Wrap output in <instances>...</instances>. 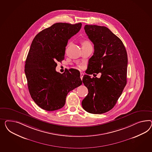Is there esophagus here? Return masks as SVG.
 <instances>
[{
  "mask_svg": "<svg viewBox=\"0 0 152 152\" xmlns=\"http://www.w3.org/2000/svg\"><path fill=\"white\" fill-rule=\"evenodd\" d=\"M83 75H84V74H83V73H82V72H81V73H80V78H81V80H82V78H83Z\"/></svg>",
  "mask_w": 152,
  "mask_h": 152,
  "instance_id": "34e87169",
  "label": "esophagus"
}]
</instances>
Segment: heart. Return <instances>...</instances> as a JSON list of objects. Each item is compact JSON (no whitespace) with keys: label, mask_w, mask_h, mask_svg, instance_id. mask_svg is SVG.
I'll use <instances>...</instances> for the list:
<instances>
[{"label":"heart","mask_w":152,"mask_h":152,"mask_svg":"<svg viewBox=\"0 0 152 152\" xmlns=\"http://www.w3.org/2000/svg\"><path fill=\"white\" fill-rule=\"evenodd\" d=\"M89 44H91L90 42L89 41H87V40H84L82 42V46L83 45H89Z\"/></svg>","instance_id":"obj_1"}]
</instances>
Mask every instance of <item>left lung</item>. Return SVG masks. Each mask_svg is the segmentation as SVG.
<instances>
[{
    "mask_svg": "<svg viewBox=\"0 0 152 152\" xmlns=\"http://www.w3.org/2000/svg\"><path fill=\"white\" fill-rule=\"evenodd\" d=\"M84 29L94 51L82 79L88 91L82 107L88 113L102 114L113 108L126 85L127 53L122 41L107 27L86 25ZM99 72L100 78L89 76Z\"/></svg>",
    "mask_w": 152,
    "mask_h": 152,
    "instance_id": "8db88e82",
    "label": "left lung"
}]
</instances>
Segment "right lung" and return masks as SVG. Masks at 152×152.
Returning <instances> with one entry per match:
<instances>
[{
	"mask_svg": "<svg viewBox=\"0 0 152 152\" xmlns=\"http://www.w3.org/2000/svg\"><path fill=\"white\" fill-rule=\"evenodd\" d=\"M82 24L58 23L34 37L25 61V73L29 92L39 107L53 111L65 105L67 94L82 85L80 74L74 70L60 74L56 62L64 59L68 40Z\"/></svg>",
	"mask_w": 152,
	"mask_h": 152,
	"instance_id": "obj_1",
	"label": "right lung"
}]
</instances>
